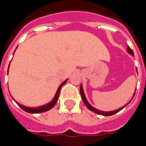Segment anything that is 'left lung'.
Listing matches in <instances>:
<instances>
[{
    "mask_svg": "<svg viewBox=\"0 0 146 146\" xmlns=\"http://www.w3.org/2000/svg\"><path fill=\"white\" fill-rule=\"evenodd\" d=\"M127 51H128L129 54H131L133 55V50H132V49L130 48L129 47H128V48H127ZM80 94H81V96H82V101H83V102H84L85 104H86V106L87 108H88L90 110V111H92V112H95V113H98V114H101V115H104V116L113 115V114H114V113H117L118 111H121V110H122L123 108H125V107H126V105H125L124 107H122V108H120V109H117V110H116V111H110V112H104V111H99V110H97L96 108H93L92 106H91V105L89 104V102H87L86 98V97H85L84 92H83V89H82V85H81V86H80ZM134 96H135V93H134L133 96V98H132V99L133 98Z\"/></svg>",
    "mask_w": 146,
    "mask_h": 146,
    "instance_id": "8db88e82",
    "label": "left lung"
}]
</instances>
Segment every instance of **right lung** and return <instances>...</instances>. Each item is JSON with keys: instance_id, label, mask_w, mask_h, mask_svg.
Instances as JSON below:
<instances>
[{"instance_id": "1", "label": "right lung", "mask_w": 146, "mask_h": 146, "mask_svg": "<svg viewBox=\"0 0 146 146\" xmlns=\"http://www.w3.org/2000/svg\"><path fill=\"white\" fill-rule=\"evenodd\" d=\"M67 81V80H65L63 83H62L60 86H59V88H58V89H57V93H56V95H55L54 98V99L51 101V102H50V103H48V104H47L46 105H44V106H42V107H38V108H28V107H25L23 106V105H22V104H19V103H17L16 101H14L16 102H17V104L19 105L20 108H21L23 111H26V112H28V113H42V112H45V111H49L50 109H51L53 108V107L54 106L55 104L57 103V99H58V97H59V94H60V89H61V87L64 86L65 83H66V82Z\"/></svg>"}]
</instances>
